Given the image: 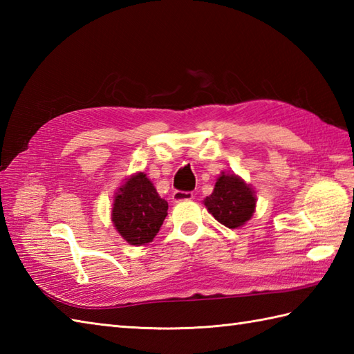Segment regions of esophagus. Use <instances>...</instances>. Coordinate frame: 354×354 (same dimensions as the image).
Wrapping results in <instances>:
<instances>
[{
    "label": "esophagus",
    "instance_id": "esophagus-1",
    "mask_svg": "<svg viewBox=\"0 0 354 354\" xmlns=\"http://www.w3.org/2000/svg\"><path fill=\"white\" fill-rule=\"evenodd\" d=\"M194 198L193 192H181V190H176L175 193L171 194V199L175 202H181V201H192Z\"/></svg>",
    "mask_w": 354,
    "mask_h": 354
}]
</instances>
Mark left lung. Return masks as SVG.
Returning <instances> with one entry per match:
<instances>
[{
    "label": "left lung",
    "mask_w": 354,
    "mask_h": 354,
    "mask_svg": "<svg viewBox=\"0 0 354 354\" xmlns=\"http://www.w3.org/2000/svg\"><path fill=\"white\" fill-rule=\"evenodd\" d=\"M205 207L227 228H239L251 219L255 208L254 190L236 175H222L214 192L207 196Z\"/></svg>",
    "instance_id": "8db88e82"
}]
</instances>
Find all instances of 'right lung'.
Here are the masks:
<instances>
[{
	"instance_id": "right-lung-1",
	"label": "right lung",
	"mask_w": 354,
	"mask_h": 354,
	"mask_svg": "<svg viewBox=\"0 0 354 354\" xmlns=\"http://www.w3.org/2000/svg\"><path fill=\"white\" fill-rule=\"evenodd\" d=\"M169 204L156 193L145 173L127 179L118 190L112 207V222L131 245L152 242L167 216Z\"/></svg>"
}]
</instances>
